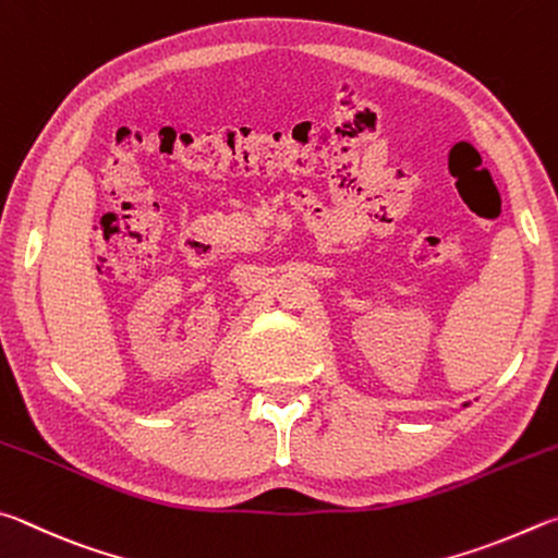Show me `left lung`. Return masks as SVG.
Wrapping results in <instances>:
<instances>
[{
    "label": "left lung",
    "instance_id": "1",
    "mask_svg": "<svg viewBox=\"0 0 558 558\" xmlns=\"http://www.w3.org/2000/svg\"><path fill=\"white\" fill-rule=\"evenodd\" d=\"M463 407H468V402H465V404H463Z\"/></svg>",
    "mask_w": 558,
    "mask_h": 558
}]
</instances>
